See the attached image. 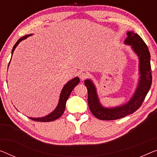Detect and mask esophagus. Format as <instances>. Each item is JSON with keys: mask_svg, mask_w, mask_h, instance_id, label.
Returning a JSON list of instances; mask_svg holds the SVG:
<instances>
[{"mask_svg": "<svg viewBox=\"0 0 157 157\" xmlns=\"http://www.w3.org/2000/svg\"><path fill=\"white\" fill-rule=\"evenodd\" d=\"M79 78H80L82 80H84V79H85L86 78H87L88 75L86 74V72H80V73H79Z\"/></svg>", "mask_w": 157, "mask_h": 157, "instance_id": "1", "label": "esophagus"}]
</instances>
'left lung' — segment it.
<instances>
[{"instance_id":"obj_1","label":"left lung","mask_w":157,"mask_h":157,"mask_svg":"<svg viewBox=\"0 0 157 157\" xmlns=\"http://www.w3.org/2000/svg\"><path fill=\"white\" fill-rule=\"evenodd\" d=\"M125 43L132 46L140 58V71L141 76L139 85L132 99L123 106L113 109H105L98 100L94 84L89 79L85 81L87 88L88 104L92 113L96 118L103 121H113L123 118L137 111L142 106L152 82L150 53L147 44L137 33L128 32Z\"/></svg>"}]
</instances>
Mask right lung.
<instances>
[{
  "label": "right lung",
  "instance_id": "1",
  "mask_svg": "<svg viewBox=\"0 0 157 157\" xmlns=\"http://www.w3.org/2000/svg\"><path fill=\"white\" fill-rule=\"evenodd\" d=\"M30 35H25V36L21 37L17 40V41L16 42V44L14 45L13 50H12V54H13L14 50L16 48V46L18 45V44L20 42L23 40V39H26L27 37H28ZM79 82V79L78 78H75L74 79H72V80L69 81L66 85L64 86V87L63 88L61 94H60V100H59V103H58V106L56 107V109L53 111L52 113L49 115L46 116L45 117H43V118H29L32 120H33L34 121H39V122H50V121H55L56 119L59 118L60 116L63 115V113H64L65 111V104H66V101L68 97L71 95V92L72 90L75 88V86L76 85H78V84Z\"/></svg>",
  "mask_w": 157,
  "mask_h": 157
}]
</instances>
